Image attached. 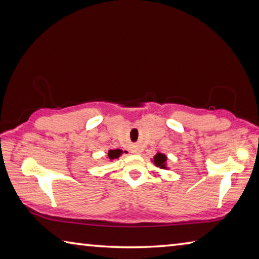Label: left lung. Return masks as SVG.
<instances>
[{"label": "left lung", "instance_id": "left-lung-1", "mask_svg": "<svg viewBox=\"0 0 259 259\" xmlns=\"http://www.w3.org/2000/svg\"><path fill=\"white\" fill-rule=\"evenodd\" d=\"M154 164L156 166H159L161 169H165V161H166V157L164 154H161V153H157V154L154 156Z\"/></svg>", "mask_w": 259, "mask_h": 259}]
</instances>
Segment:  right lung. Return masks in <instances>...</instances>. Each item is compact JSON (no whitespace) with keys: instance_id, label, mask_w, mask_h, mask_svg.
<instances>
[{"instance_id":"right-lung-1","label":"right lung","mask_w":259,"mask_h":259,"mask_svg":"<svg viewBox=\"0 0 259 259\" xmlns=\"http://www.w3.org/2000/svg\"><path fill=\"white\" fill-rule=\"evenodd\" d=\"M121 154H122V151L121 150H111V151L108 152V157L111 160L117 159V157H119Z\"/></svg>"}]
</instances>
